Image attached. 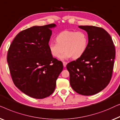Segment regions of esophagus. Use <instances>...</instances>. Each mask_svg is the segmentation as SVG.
Here are the masks:
<instances>
[{"label":"esophagus","mask_w":120,"mask_h":120,"mask_svg":"<svg viewBox=\"0 0 120 120\" xmlns=\"http://www.w3.org/2000/svg\"><path fill=\"white\" fill-rule=\"evenodd\" d=\"M62 63H63V65H64V67H65L66 66V65H67V62H66L63 61V62H62Z\"/></svg>","instance_id":"obj_1"}]
</instances>
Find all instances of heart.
<instances>
[{"label": "heart", "mask_w": 120, "mask_h": 120, "mask_svg": "<svg viewBox=\"0 0 120 120\" xmlns=\"http://www.w3.org/2000/svg\"><path fill=\"white\" fill-rule=\"evenodd\" d=\"M56 42L49 43V49L54 58L62 60L73 58L77 59L85 53L88 45V36L83 31L64 30L56 37Z\"/></svg>", "instance_id": "1"}]
</instances>
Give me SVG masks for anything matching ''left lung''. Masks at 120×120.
I'll list each match as a JSON object with an SVG mask.
<instances>
[{"label":"left lung","mask_w":120,"mask_h":120,"mask_svg":"<svg viewBox=\"0 0 120 120\" xmlns=\"http://www.w3.org/2000/svg\"><path fill=\"white\" fill-rule=\"evenodd\" d=\"M88 35L85 53L66 66L72 88L78 94L90 96L103 90L112 77L115 48L110 35L100 27L80 26Z\"/></svg>","instance_id":"8db88e82"}]
</instances>
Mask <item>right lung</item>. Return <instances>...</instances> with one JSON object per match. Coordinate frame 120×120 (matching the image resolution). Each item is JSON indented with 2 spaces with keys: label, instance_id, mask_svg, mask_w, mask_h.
Returning <instances> with one entry per match:
<instances>
[{
  "label": "right lung",
  "instance_id": "add662e5",
  "mask_svg": "<svg viewBox=\"0 0 120 120\" xmlns=\"http://www.w3.org/2000/svg\"><path fill=\"white\" fill-rule=\"evenodd\" d=\"M55 24L34 26L18 34L8 52L7 61L15 86L30 97L42 99L53 93L63 70L62 62L49 49Z\"/></svg>",
  "mask_w": 120,
  "mask_h": 120
}]
</instances>
